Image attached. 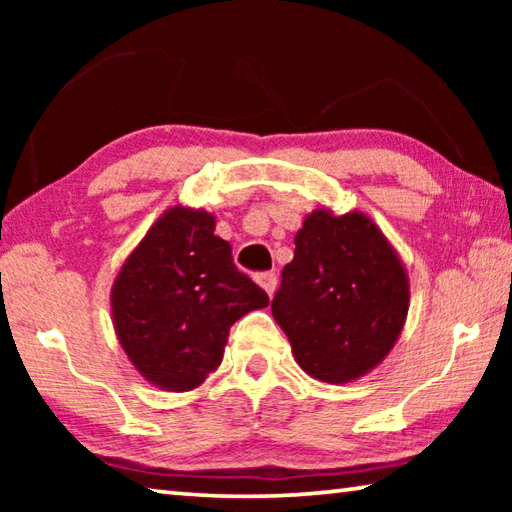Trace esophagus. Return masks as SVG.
Listing matches in <instances>:
<instances>
[{
    "label": "esophagus",
    "mask_w": 512,
    "mask_h": 512,
    "mask_svg": "<svg viewBox=\"0 0 512 512\" xmlns=\"http://www.w3.org/2000/svg\"><path fill=\"white\" fill-rule=\"evenodd\" d=\"M257 284L268 293V298H271L275 293V287H277V277H275V273H262V275H257Z\"/></svg>",
    "instance_id": "esophagus-1"
}]
</instances>
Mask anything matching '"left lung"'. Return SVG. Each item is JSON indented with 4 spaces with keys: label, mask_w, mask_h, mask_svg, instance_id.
Wrapping results in <instances>:
<instances>
[{
    "label": "left lung",
    "mask_w": 512,
    "mask_h": 512,
    "mask_svg": "<svg viewBox=\"0 0 512 512\" xmlns=\"http://www.w3.org/2000/svg\"><path fill=\"white\" fill-rule=\"evenodd\" d=\"M273 318L309 377L350 384L388 357L409 314L400 253L368 214L316 207L296 232Z\"/></svg>",
    "instance_id": "left-lung-1"
}]
</instances>
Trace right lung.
<instances>
[{
    "label": "right lung",
    "mask_w": 512,
    "mask_h": 512,
    "mask_svg": "<svg viewBox=\"0 0 512 512\" xmlns=\"http://www.w3.org/2000/svg\"><path fill=\"white\" fill-rule=\"evenodd\" d=\"M214 214L169 207L124 259L110 289L112 327L135 370L169 393L221 366L230 327L268 296L232 264Z\"/></svg>",
    "instance_id": "right-lung-1"
}]
</instances>
